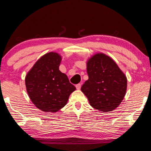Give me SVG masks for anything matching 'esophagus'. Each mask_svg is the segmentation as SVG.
I'll use <instances>...</instances> for the list:
<instances>
[{
	"label": "esophagus",
	"instance_id": "esophagus-1",
	"mask_svg": "<svg viewBox=\"0 0 151 151\" xmlns=\"http://www.w3.org/2000/svg\"><path fill=\"white\" fill-rule=\"evenodd\" d=\"M81 85L80 83H78V84H77V85H76V89H78V90L81 89Z\"/></svg>",
	"mask_w": 151,
	"mask_h": 151
}]
</instances>
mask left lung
I'll list each match as a JSON object with an SVG mask.
<instances>
[{
	"mask_svg": "<svg viewBox=\"0 0 151 151\" xmlns=\"http://www.w3.org/2000/svg\"><path fill=\"white\" fill-rule=\"evenodd\" d=\"M88 79L81 91L94 109L113 111L123 100L127 80L114 61L104 54L94 55L87 63Z\"/></svg>",
	"mask_w": 151,
	"mask_h": 151,
	"instance_id": "1",
	"label": "left lung"
}]
</instances>
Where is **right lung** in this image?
Listing matches in <instances>:
<instances>
[{
    "label": "right lung",
    "mask_w": 151,
    "mask_h": 151,
    "mask_svg": "<svg viewBox=\"0 0 151 151\" xmlns=\"http://www.w3.org/2000/svg\"><path fill=\"white\" fill-rule=\"evenodd\" d=\"M60 60L57 53H47L35 64L25 78L30 100L42 111H59L76 90L67 76L59 70Z\"/></svg>",
    "instance_id": "obj_1"
}]
</instances>
